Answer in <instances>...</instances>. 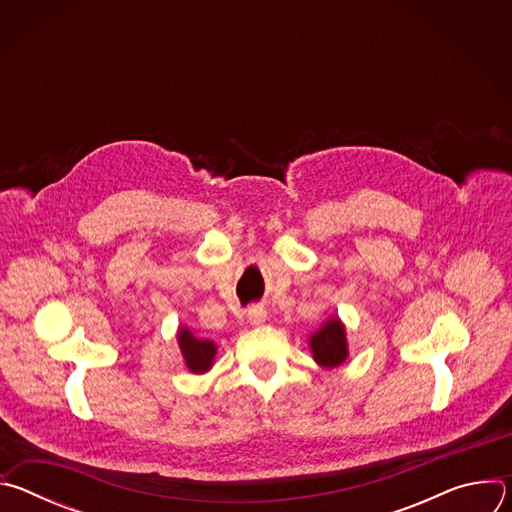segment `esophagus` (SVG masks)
I'll list each match as a JSON object with an SVG mask.
<instances>
[{
  "label": "esophagus",
  "instance_id": "obj_1",
  "mask_svg": "<svg viewBox=\"0 0 512 512\" xmlns=\"http://www.w3.org/2000/svg\"><path fill=\"white\" fill-rule=\"evenodd\" d=\"M247 320H249L251 326H261V324H265V320H267L265 308H263V306H253V308H249Z\"/></svg>",
  "mask_w": 512,
  "mask_h": 512
}]
</instances>
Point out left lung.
Returning <instances> with one entry per match:
<instances>
[{
  "label": "left lung",
  "mask_w": 512,
  "mask_h": 512,
  "mask_svg": "<svg viewBox=\"0 0 512 512\" xmlns=\"http://www.w3.org/2000/svg\"><path fill=\"white\" fill-rule=\"evenodd\" d=\"M308 346L312 358L322 369H338L350 354L344 322L338 316L328 318L316 332L310 334Z\"/></svg>",
  "instance_id": "left-lung-1"
}]
</instances>
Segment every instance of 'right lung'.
<instances>
[{
	"mask_svg": "<svg viewBox=\"0 0 512 512\" xmlns=\"http://www.w3.org/2000/svg\"><path fill=\"white\" fill-rule=\"evenodd\" d=\"M176 338H178L184 367L192 375H204L212 369L214 358H216V350H218L214 340L194 336V332L188 326H180L178 332H176Z\"/></svg>",
	"mask_w": 512,
	"mask_h": 512,
	"instance_id": "add662e5",
	"label": "right lung"
}]
</instances>
